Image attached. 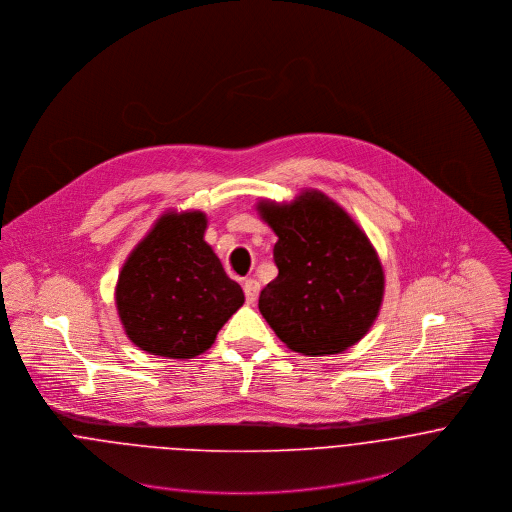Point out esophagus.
<instances>
[{
    "label": "esophagus",
    "instance_id": "1",
    "mask_svg": "<svg viewBox=\"0 0 512 512\" xmlns=\"http://www.w3.org/2000/svg\"><path fill=\"white\" fill-rule=\"evenodd\" d=\"M258 292H260V284L256 282V280H246L244 282V295H246V303H254L256 301V297H258Z\"/></svg>",
    "mask_w": 512,
    "mask_h": 512
}]
</instances>
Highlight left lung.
<instances>
[{
  "label": "left lung",
  "mask_w": 512,
  "mask_h": 512,
  "mask_svg": "<svg viewBox=\"0 0 512 512\" xmlns=\"http://www.w3.org/2000/svg\"><path fill=\"white\" fill-rule=\"evenodd\" d=\"M258 211L278 234V278L258 299L276 335L305 355H333L361 341L384 292L365 232L317 191L301 193L292 205L260 203Z\"/></svg>",
  "instance_id": "obj_1"
}]
</instances>
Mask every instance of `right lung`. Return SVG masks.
<instances>
[{
    "label": "right lung",
    "mask_w": 512,
    "mask_h": 512,
    "mask_svg": "<svg viewBox=\"0 0 512 512\" xmlns=\"http://www.w3.org/2000/svg\"><path fill=\"white\" fill-rule=\"evenodd\" d=\"M205 228L203 213L161 217L120 272L118 313L146 353L169 359L205 353L244 303L242 288L203 240Z\"/></svg>",
    "instance_id": "add662e5"
}]
</instances>
